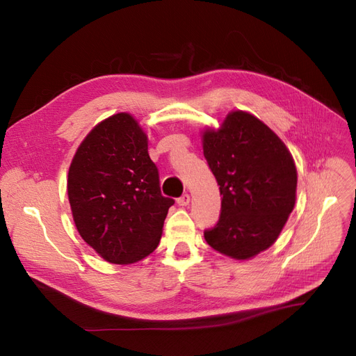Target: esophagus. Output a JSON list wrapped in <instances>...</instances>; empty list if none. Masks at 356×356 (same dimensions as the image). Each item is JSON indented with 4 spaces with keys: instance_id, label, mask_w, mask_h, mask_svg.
I'll use <instances>...</instances> for the list:
<instances>
[{
    "instance_id": "1",
    "label": "esophagus",
    "mask_w": 356,
    "mask_h": 356,
    "mask_svg": "<svg viewBox=\"0 0 356 356\" xmlns=\"http://www.w3.org/2000/svg\"><path fill=\"white\" fill-rule=\"evenodd\" d=\"M189 201H191L189 194H184L180 198H177V204L181 206V207H186L189 204Z\"/></svg>"
}]
</instances>
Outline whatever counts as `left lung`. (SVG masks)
<instances>
[{"label":"left lung","instance_id":"left-lung-1","mask_svg":"<svg viewBox=\"0 0 356 356\" xmlns=\"http://www.w3.org/2000/svg\"><path fill=\"white\" fill-rule=\"evenodd\" d=\"M202 152L222 195L220 216L204 238L222 255L250 259L268 249L296 206L297 168L285 143L248 111L202 133Z\"/></svg>","mask_w":356,"mask_h":356}]
</instances>
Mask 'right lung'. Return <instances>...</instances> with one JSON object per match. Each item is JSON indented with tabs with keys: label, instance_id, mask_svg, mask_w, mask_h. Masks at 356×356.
Here are the masks:
<instances>
[{
	"label": "right lung",
	"instance_id": "right-lung-1",
	"mask_svg": "<svg viewBox=\"0 0 356 356\" xmlns=\"http://www.w3.org/2000/svg\"><path fill=\"white\" fill-rule=\"evenodd\" d=\"M68 201L79 234L107 262L133 264L154 252L175 200L162 197L147 136L116 113L85 137L71 161Z\"/></svg>",
	"mask_w": 356,
	"mask_h": 356
}]
</instances>
